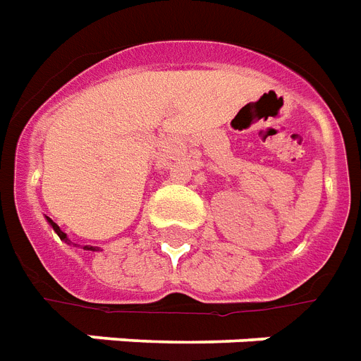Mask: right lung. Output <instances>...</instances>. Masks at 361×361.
<instances>
[{"mask_svg": "<svg viewBox=\"0 0 361 361\" xmlns=\"http://www.w3.org/2000/svg\"><path fill=\"white\" fill-rule=\"evenodd\" d=\"M47 221H49V226H51V228H53V231H55V233H57L59 237H61V241L68 243V237H66L65 231H63V229L59 228L57 224H55V221H53L51 218H47ZM84 248H87V250H99V247H84Z\"/></svg>", "mask_w": 361, "mask_h": 361, "instance_id": "right-lung-1", "label": "right lung"}]
</instances>
